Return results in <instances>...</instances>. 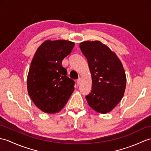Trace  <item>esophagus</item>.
Returning a JSON list of instances; mask_svg holds the SVG:
<instances>
[{
    "instance_id": "34e87169",
    "label": "esophagus",
    "mask_w": 151,
    "mask_h": 151,
    "mask_svg": "<svg viewBox=\"0 0 151 151\" xmlns=\"http://www.w3.org/2000/svg\"><path fill=\"white\" fill-rule=\"evenodd\" d=\"M81 81H82V78H79L78 80H77V85L78 86H79L80 84V83H81Z\"/></svg>"
}]
</instances>
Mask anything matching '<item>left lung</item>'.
I'll list each match as a JSON object with an SVG mask.
<instances>
[{
    "label": "left lung",
    "instance_id": "1",
    "mask_svg": "<svg viewBox=\"0 0 151 151\" xmlns=\"http://www.w3.org/2000/svg\"><path fill=\"white\" fill-rule=\"evenodd\" d=\"M91 74L93 87L86 99L89 106L99 113L106 114L117 106L124 95L126 75L116 54L100 41L80 44Z\"/></svg>",
    "mask_w": 151,
    "mask_h": 151
}]
</instances>
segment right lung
I'll return each instance as SVG.
<instances>
[{
  "instance_id": "obj_1",
  "label": "right lung",
  "mask_w": 151,
  "mask_h": 151,
  "mask_svg": "<svg viewBox=\"0 0 151 151\" xmlns=\"http://www.w3.org/2000/svg\"><path fill=\"white\" fill-rule=\"evenodd\" d=\"M75 43L66 40L44 41L37 50L27 77L28 94L44 113L55 114L67 104L75 89L74 80L67 76L62 60Z\"/></svg>"
}]
</instances>
